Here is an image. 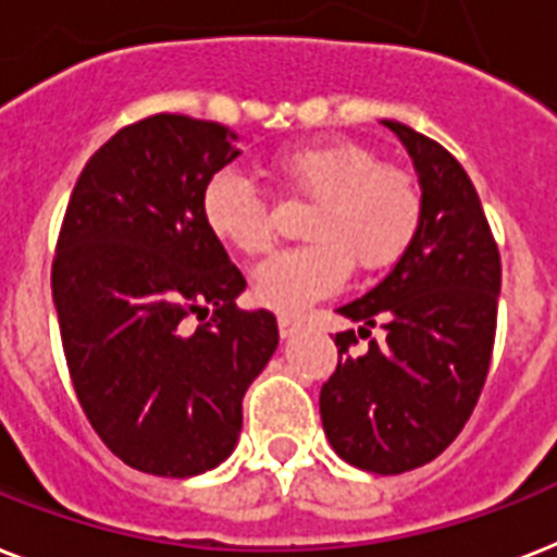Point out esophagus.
Listing matches in <instances>:
<instances>
[{"label":"esophagus","mask_w":557,"mask_h":557,"mask_svg":"<svg viewBox=\"0 0 557 557\" xmlns=\"http://www.w3.org/2000/svg\"><path fill=\"white\" fill-rule=\"evenodd\" d=\"M300 320L297 318H292V314H280L277 318V329H280V334H283V337H292V334H297L300 332Z\"/></svg>","instance_id":"1"}]
</instances>
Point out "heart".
Returning a JSON list of instances; mask_svg holds the SVG:
<instances>
[{"label": "heart", "instance_id": "1", "mask_svg": "<svg viewBox=\"0 0 557 557\" xmlns=\"http://www.w3.org/2000/svg\"><path fill=\"white\" fill-rule=\"evenodd\" d=\"M271 174L311 202L302 223L309 243L280 251L255 274L257 300L283 314L334 292L349 263L360 271L397 263L423 225L426 200L418 176L351 139L283 148L271 160ZM202 220L220 243L246 257L265 255L274 243L269 202L234 171L208 180Z\"/></svg>", "mask_w": 557, "mask_h": 557}]
</instances>
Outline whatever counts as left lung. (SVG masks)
<instances>
[{
    "label": "left lung",
    "instance_id": "1",
    "mask_svg": "<svg viewBox=\"0 0 557 557\" xmlns=\"http://www.w3.org/2000/svg\"><path fill=\"white\" fill-rule=\"evenodd\" d=\"M406 146L423 185V225L374 288L343 302L363 323L334 337L337 369L320 388L334 451L374 474L435 460L467 426L492 363L500 255L472 180L441 143L383 120ZM381 324L383 342L355 356L356 334Z\"/></svg>",
    "mask_w": 557,
    "mask_h": 557
}]
</instances>
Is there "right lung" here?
Wrapping results in <instances>:
<instances>
[{"instance_id":"right-lung-1","label":"right lung","mask_w":557,"mask_h":557,"mask_svg":"<svg viewBox=\"0 0 557 557\" xmlns=\"http://www.w3.org/2000/svg\"><path fill=\"white\" fill-rule=\"evenodd\" d=\"M237 153L220 122H131L85 162L59 228L51 288L76 400L139 472L223 463L277 349V320L239 309L246 277L202 220L208 180Z\"/></svg>"}]
</instances>
